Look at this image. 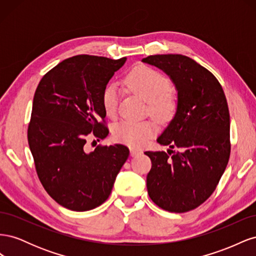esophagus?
<instances>
[{
    "label": "esophagus",
    "instance_id": "1",
    "mask_svg": "<svg viewBox=\"0 0 256 256\" xmlns=\"http://www.w3.org/2000/svg\"><path fill=\"white\" fill-rule=\"evenodd\" d=\"M142 152V150H136V148H130V154L132 157H136V156H138V154H140Z\"/></svg>",
    "mask_w": 256,
    "mask_h": 256
}]
</instances>
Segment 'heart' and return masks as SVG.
Segmentation results:
<instances>
[{
	"instance_id": "1",
	"label": "heart",
	"mask_w": 256,
	"mask_h": 256,
	"mask_svg": "<svg viewBox=\"0 0 256 256\" xmlns=\"http://www.w3.org/2000/svg\"><path fill=\"white\" fill-rule=\"evenodd\" d=\"M127 88L148 102L150 113L159 122L171 120L177 112V99L170 92L171 81L166 76L150 66L138 65L126 76ZM120 94L115 85L110 84L104 90L102 102L106 115L114 118L118 112ZM156 132V126L150 120H122L113 129L118 142L131 147H140L148 142Z\"/></svg>"
}]
</instances>
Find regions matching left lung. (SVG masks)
Masks as SVG:
<instances>
[{
	"instance_id": "8db88e82",
	"label": "left lung",
	"mask_w": 256,
	"mask_h": 256,
	"mask_svg": "<svg viewBox=\"0 0 256 256\" xmlns=\"http://www.w3.org/2000/svg\"><path fill=\"white\" fill-rule=\"evenodd\" d=\"M143 62L168 74L178 96L174 118L157 138L172 150L144 152L152 160L147 192L164 210L189 212L212 194L228 166L230 141L226 98L216 76L188 56L157 54Z\"/></svg>"
}]
</instances>
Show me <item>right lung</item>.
Listing matches in <instances>:
<instances>
[{
  "label": "right lung",
  "mask_w": 256,
  "mask_h": 256,
  "mask_svg": "<svg viewBox=\"0 0 256 256\" xmlns=\"http://www.w3.org/2000/svg\"><path fill=\"white\" fill-rule=\"evenodd\" d=\"M125 62L76 56L53 67L36 88L28 127L36 173L48 194L70 210L106 202L129 156L122 144L86 150L88 138L99 141L109 134L102 96Z\"/></svg>",
  "instance_id": "obj_1"
}]
</instances>
